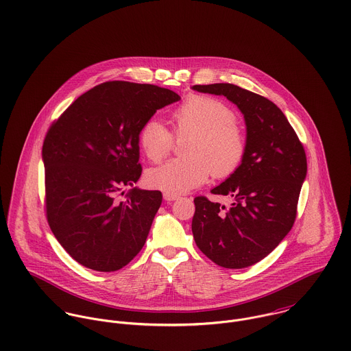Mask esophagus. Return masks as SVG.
Wrapping results in <instances>:
<instances>
[{
  "label": "esophagus",
  "mask_w": 351,
  "mask_h": 351,
  "mask_svg": "<svg viewBox=\"0 0 351 351\" xmlns=\"http://www.w3.org/2000/svg\"><path fill=\"white\" fill-rule=\"evenodd\" d=\"M162 195H164V199H165L167 202H172V201H176V199L179 198V195L171 194V193H164Z\"/></svg>",
  "instance_id": "obj_1"
}]
</instances>
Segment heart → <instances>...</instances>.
Listing matches in <instances>:
<instances>
[{
  "label": "heart",
  "instance_id": "heart-1",
  "mask_svg": "<svg viewBox=\"0 0 351 351\" xmlns=\"http://www.w3.org/2000/svg\"><path fill=\"white\" fill-rule=\"evenodd\" d=\"M172 133L157 119L141 126L140 147L152 162L162 161L176 138L190 136L184 153L187 158H175L146 173L150 187L164 193L182 194L204 184L208 178L230 176L243 162L247 138L236 121L233 110L219 99L191 95L171 114Z\"/></svg>",
  "mask_w": 351,
  "mask_h": 351
}]
</instances>
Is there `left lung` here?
I'll return each instance as SVG.
<instances>
[{
  "label": "left lung",
  "mask_w": 351,
  "mask_h": 351,
  "mask_svg": "<svg viewBox=\"0 0 351 351\" xmlns=\"http://www.w3.org/2000/svg\"><path fill=\"white\" fill-rule=\"evenodd\" d=\"M198 92L223 95L244 114L247 152L241 165L211 190L230 206L194 198L193 234L197 247L225 269H244L266 258L290 232L306 154L280 108L265 96L233 84L194 85Z\"/></svg>",
  "instance_id": "obj_1"
}]
</instances>
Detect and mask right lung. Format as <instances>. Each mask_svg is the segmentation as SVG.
I'll use <instances>...</instances> for the list:
<instances>
[{"instance_id": "add662e5", "label": "right lung", "mask_w": 351, "mask_h": 351, "mask_svg": "<svg viewBox=\"0 0 351 351\" xmlns=\"http://www.w3.org/2000/svg\"><path fill=\"white\" fill-rule=\"evenodd\" d=\"M180 99L152 84L107 81L77 97L43 141L45 210L56 239L95 271L129 265L146 241L160 191L122 189L142 173L138 133L153 114Z\"/></svg>"}]
</instances>
